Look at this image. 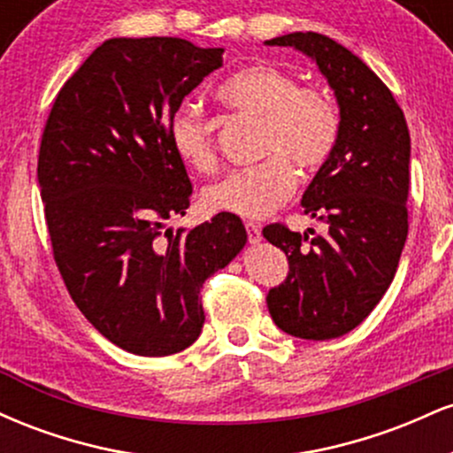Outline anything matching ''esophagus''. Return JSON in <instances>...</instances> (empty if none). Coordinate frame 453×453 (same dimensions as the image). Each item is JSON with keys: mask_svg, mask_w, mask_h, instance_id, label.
<instances>
[{"mask_svg": "<svg viewBox=\"0 0 453 453\" xmlns=\"http://www.w3.org/2000/svg\"><path fill=\"white\" fill-rule=\"evenodd\" d=\"M244 227H247L249 242H251V244H257L259 241H262V227H259L257 223H244Z\"/></svg>", "mask_w": 453, "mask_h": 453, "instance_id": "1", "label": "esophagus"}]
</instances>
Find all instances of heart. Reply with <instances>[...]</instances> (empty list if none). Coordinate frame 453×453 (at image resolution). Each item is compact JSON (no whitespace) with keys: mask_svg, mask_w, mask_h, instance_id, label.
Returning <instances> with one entry per match:
<instances>
[{"mask_svg":"<svg viewBox=\"0 0 453 453\" xmlns=\"http://www.w3.org/2000/svg\"><path fill=\"white\" fill-rule=\"evenodd\" d=\"M232 111L259 117L262 164L234 173L206 189L204 204L212 212L264 219L294 196L300 173L313 174L334 153L339 142V108L326 93L300 87V81L273 64L244 65L217 89ZM170 149L187 168L211 174L217 150L211 123L194 104H183L165 126Z\"/></svg>","mask_w":453,"mask_h":453,"instance_id":"1","label":"heart"}]
</instances>
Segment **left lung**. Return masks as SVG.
Masks as SVG:
<instances>
[{"label":"left lung","instance_id":"left-lung-1","mask_svg":"<svg viewBox=\"0 0 453 453\" xmlns=\"http://www.w3.org/2000/svg\"><path fill=\"white\" fill-rule=\"evenodd\" d=\"M266 44L311 57L341 108L334 153L303 196L304 212L327 234L309 241L283 223L262 232L289 264L288 279L266 296L268 311L298 339H336L371 315L396 274L409 232V127L381 78L327 35L294 31Z\"/></svg>","mask_w":453,"mask_h":453}]
</instances>
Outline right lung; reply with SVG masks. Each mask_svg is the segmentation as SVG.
Wrapping results in <instances>:
<instances>
[{
    "instance_id": "obj_1",
    "label": "right lung",
    "mask_w": 453,
    "mask_h": 453,
    "mask_svg": "<svg viewBox=\"0 0 453 453\" xmlns=\"http://www.w3.org/2000/svg\"><path fill=\"white\" fill-rule=\"evenodd\" d=\"M221 65L223 49L183 38H111L46 119L38 183L57 268L93 327L136 356H173L200 336L202 285L247 242L241 217L223 212L165 230L191 196L165 126Z\"/></svg>"
}]
</instances>
